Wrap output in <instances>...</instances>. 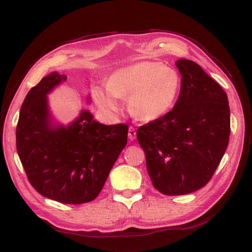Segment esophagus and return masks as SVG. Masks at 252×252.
<instances>
[{"label":"esophagus","mask_w":252,"mask_h":252,"mask_svg":"<svg viewBox=\"0 0 252 252\" xmlns=\"http://www.w3.org/2000/svg\"><path fill=\"white\" fill-rule=\"evenodd\" d=\"M136 136H137V132L136 129L133 127H129L128 128V138H129V140H135L136 139Z\"/></svg>","instance_id":"obj_1"}]
</instances>
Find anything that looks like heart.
<instances>
[{
    "label": "heart",
    "instance_id": "1",
    "mask_svg": "<svg viewBox=\"0 0 252 252\" xmlns=\"http://www.w3.org/2000/svg\"><path fill=\"white\" fill-rule=\"evenodd\" d=\"M178 71L160 62L143 61L115 69L106 89L95 86L92 95L100 109L121 110V101L128 99L131 115L141 122H153L164 116L175 104L181 91Z\"/></svg>",
    "mask_w": 252,
    "mask_h": 252
}]
</instances>
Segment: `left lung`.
Listing matches in <instances>:
<instances>
[{
	"mask_svg": "<svg viewBox=\"0 0 252 252\" xmlns=\"http://www.w3.org/2000/svg\"><path fill=\"white\" fill-rule=\"evenodd\" d=\"M175 65L182 86L173 110L137 130L153 186L167 196L190 193L209 183L230 132L226 92L193 61L181 59Z\"/></svg>",
	"mask_w": 252,
	"mask_h": 252,
	"instance_id": "obj_1",
	"label": "left lung"
}]
</instances>
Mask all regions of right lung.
<instances>
[{
	"label": "right lung",
	"mask_w": 252,
	"mask_h": 252,
	"mask_svg": "<svg viewBox=\"0 0 252 252\" xmlns=\"http://www.w3.org/2000/svg\"><path fill=\"white\" fill-rule=\"evenodd\" d=\"M67 79L58 71L43 77L26 95L16 128V148L30 184L62 203L94 200L127 145L128 127L103 125L88 110L64 125L53 116L48 95ZM88 103L91 97H87Z\"/></svg>",
	"instance_id": "add662e5"
}]
</instances>
